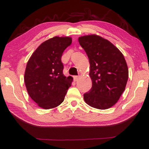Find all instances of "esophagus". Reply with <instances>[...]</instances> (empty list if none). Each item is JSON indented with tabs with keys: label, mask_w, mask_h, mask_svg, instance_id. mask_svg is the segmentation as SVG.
<instances>
[{
	"label": "esophagus",
	"mask_w": 149,
	"mask_h": 149,
	"mask_svg": "<svg viewBox=\"0 0 149 149\" xmlns=\"http://www.w3.org/2000/svg\"><path fill=\"white\" fill-rule=\"evenodd\" d=\"M78 79H79V75H75V76H74V79L75 81H77Z\"/></svg>",
	"instance_id": "34e87169"
}]
</instances>
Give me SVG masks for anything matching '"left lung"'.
Here are the masks:
<instances>
[{
	"instance_id": "8db88e82",
	"label": "left lung",
	"mask_w": 149,
	"mask_h": 149,
	"mask_svg": "<svg viewBox=\"0 0 149 149\" xmlns=\"http://www.w3.org/2000/svg\"><path fill=\"white\" fill-rule=\"evenodd\" d=\"M90 63L92 87L84 95L90 107L105 110L114 106L124 91L128 68L124 56L112 42L97 35L78 39Z\"/></svg>"
}]
</instances>
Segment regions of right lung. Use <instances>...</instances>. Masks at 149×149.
Instances as JSON below:
<instances>
[{
  "instance_id": "1",
  "label": "right lung",
  "mask_w": 149,
  "mask_h": 149,
  "mask_svg": "<svg viewBox=\"0 0 149 149\" xmlns=\"http://www.w3.org/2000/svg\"><path fill=\"white\" fill-rule=\"evenodd\" d=\"M69 37H54L42 42L27 62L24 81L30 97L39 107L50 109L64 101L73 78L63 74V52L72 43Z\"/></svg>"
}]
</instances>
